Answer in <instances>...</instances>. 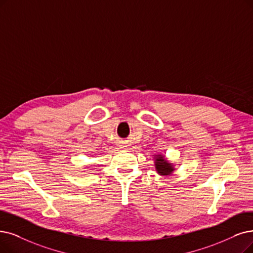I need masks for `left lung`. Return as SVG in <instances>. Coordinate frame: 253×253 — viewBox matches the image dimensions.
Listing matches in <instances>:
<instances>
[{
	"mask_svg": "<svg viewBox=\"0 0 253 253\" xmlns=\"http://www.w3.org/2000/svg\"><path fill=\"white\" fill-rule=\"evenodd\" d=\"M155 165H156V169L158 171V173L161 175H169L172 171L174 170L172 165L164 159L163 156H157L156 157V162H155Z\"/></svg>",
	"mask_w": 253,
	"mask_h": 253,
	"instance_id": "left-lung-1",
	"label": "left lung"
}]
</instances>
